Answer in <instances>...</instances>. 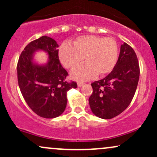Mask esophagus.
I'll list each match as a JSON object with an SVG mask.
<instances>
[{"instance_id":"34e87169","label":"esophagus","mask_w":157,"mask_h":157,"mask_svg":"<svg viewBox=\"0 0 157 157\" xmlns=\"http://www.w3.org/2000/svg\"><path fill=\"white\" fill-rule=\"evenodd\" d=\"M82 85H84V82H77V86H78V87H80V86H82Z\"/></svg>"}]
</instances>
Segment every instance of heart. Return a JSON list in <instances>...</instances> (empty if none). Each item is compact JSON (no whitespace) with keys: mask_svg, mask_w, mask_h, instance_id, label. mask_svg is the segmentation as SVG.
<instances>
[{"mask_svg":"<svg viewBox=\"0 0 157 157\" xmlns=\"http://www.w3.org/2000/svg\"><path fill=\"white\" fill-rule=\"evenodd\" d=\"M61 63L67 68H75L82 60L86 63L75 68L71 76L76 80H86L98 75L111 72L117 61L118 45L114 39L88 35L77 37L72 45L63 44L58 50Z\"/></svg>","mask_w":157,"mask_h":157,"instance_id":"heart-1","label":"heart"}]
</instances>
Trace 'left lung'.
Returning <instances> with one entry per match:
<instances>
[{
  "label": "left lung",
  "instance_id": "1",
  "mask_svg": "<svg viewBox=\"0 0 157 157\" xmlns=\"http://www.w3.org/2000/svg\"><path fill=\"white\" fill-rule=\"evenodd\" d=\"M140 78V66L134 50L124 43L111 72L91 83L93 93L89 99L90 108L98 117L111 119L130 105Z\"/></svg>",
  "mask_w": 157,
  "mask_h": 157
}]
</instances>
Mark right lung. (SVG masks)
<instances>
[{
	"label": "right lung",
	"mask_w": 157,
	"mask_h": 157,
	"mask_svg": "<svg viewBox=\"0 0 157 157\" xmlns=\"http://www.w3.org/2000/svg\"><path fill=\"white\" fill-rule=\"evenodd\" d=\"M58 47L55 40L42 36L24 48L17 65V81L23 98L36 114L44 118L62 114L67 104L66 93L77 87L75 81H66L68 72L59 60ZM38 50L48 53L46 65L33 62V53Z\"/></svg>",
	"instance_id": "obj_1"
}]
</instances>
